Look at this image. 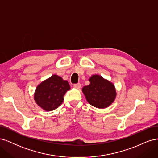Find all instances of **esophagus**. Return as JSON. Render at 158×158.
Returning a JSON list of instances; mask_svg holds the SVG:
<instances>
[{
  "instance_id": "34e87169",
  "label": "esophagus",
  "mask_w": 158,
  "mask_h": 158,
  "mask_svg": "<svg viewBox=\"0 0 158 158\" xmlns=\"http://www.w3.org/2000/svg\"><path fill=\"white\" fill-rule=\"evenodd\" d=\"M74 87L75 88H81V84L80 83H78V84H74Z\"/></svg>"
}]
</instances>
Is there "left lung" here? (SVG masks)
I'll return each mask as SVG.
<instances>
[{
	"label": "left lung",
	"instance_id": "obj_1",
	"mask_svg": "<svg viewBox=\"0 0 158 158\" xmlns=\"http://www.w3.org/2000/svg\"><path fill=\"white\" fill-rule=\"evenodd\" d=\"M90 84L83 87L87 102L99 109L107 108L115 99L117 92L114 85L98 74H94L89 78Z\"/></svg>",
	"mask_w": 158,
	"mask_h": 158
}]
</instances>
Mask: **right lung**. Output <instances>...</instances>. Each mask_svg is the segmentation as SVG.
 Instances as JSON below:
<instances>
[{
  "mask_svg": "<svg viewBox=\"0 0 158 158\" xmlns=\"http://www.w3.org/2000/svg\"><path fill=\"white\" fill-rule=\"evenodd\" d=\"M70 89L67 81L58 75H52L37 85L34 93V100L41 109L51 111L63 103L64 95Z\"/></svg>",
  "mask_w": 158,
  "mask_h": 158,
  "instance_id": "right-lung-1",
  "label": "right lung"
}]
</instances>
